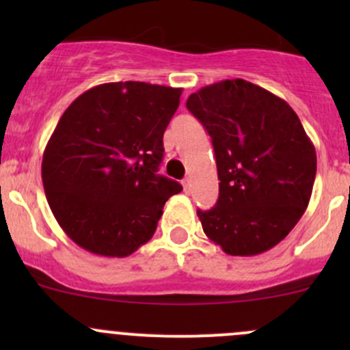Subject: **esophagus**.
Returning a JSON list of instances; mask_svg holds the SVG:
<instances>
[{"instance_id":"34e87169","label":"esophagus","mask_w":350,"mask_h":350,"mask_svg":"<svg viewBox=\"0 0 350 350\" xmlns=\"http://www.w3.org/2000/svg\"><path fill=\"white\" fill-rule=\"evenodd\" d=\"M183 188H185L186 193H189V188H191V179L189 178L183 179Z\"/></svg>"}]
</instances>
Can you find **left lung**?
Instances as JSON below:
<instances>
[{
	"label": "left lung",
	"instance_id": "8db88e82",
	"mask_svg": "<svg viewBox=\"0 0 350 350\" xmlns=\"http://www.w3.org/2000/svg\"><path fill=\"white\" fill-rule=\"evenodd\" d=\"M186 107L210 133L220 179L217 204L198 210L203 232L230 256L273 249L305 213L315 183V147L298 115L245 79L201 88Z\"/></svg>",
	"mask_w": 350,
	"mask_h": 350
}]
</instances>
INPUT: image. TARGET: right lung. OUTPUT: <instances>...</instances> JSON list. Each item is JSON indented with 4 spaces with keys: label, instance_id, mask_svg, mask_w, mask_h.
Instances as JSON below:
<instances>
[{
    "label": "right lung",
    "instance_id": "right-lung-1",
    "mask_svg": "<svg viewBox=\"0 0 350 350\" xmlns=\"http://www.w3.org/2000/svg\"><path fill=\"white\" fill-rule=\"evenodd\" d=\"M181 88L125 81L94 86L59 120L42 159L49 206L88 252L126 257L152 239L165 201L183 191L157 174Z\"/></svg>",
    "mask_w": 350,
    "mask_h": 350
}]
</instances>
